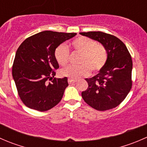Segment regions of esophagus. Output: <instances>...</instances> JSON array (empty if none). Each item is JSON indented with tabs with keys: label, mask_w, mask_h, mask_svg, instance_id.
Here are the masks:
<instances>
[{
	"label": "esophagus",
	"mask_w": 147,
	"mask_h": 147,
	"mask_svg": "<svg viewBox=\"0 0 147 147\" xmlns=\"http://www.w3.org/2000/svg\"><path fill=\"white\" fill-rule=\"evenodd\" d=\"M76 82H77V80H75L72 79V78H68V82H69V84H73V83H75Z\"/></svg>",
	"instance_id": "obj_1"
}]
</instances>
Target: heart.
Here are the masks:
<instances>
[{"label": "heart", "instance_id": "obj_1", "mask_svg": "<svg viewBox=\"0 0 147 147\" xmlns=\"http://www.w3.org/2000/svg\"><path fill=\"white\" fill-rule=\"evenodd\" d=\"M74 53H79L78 67H67L61 70L63 76L72 79H79L88 76L90 70L94 73L100 72L104 67L108 58L106 47L98 44L92 39L84 36L75 38L71 42ZM55 57L60 66L65 67L69 63V51L64 44L58 45L55 51Z\"/></svg>", "mask_w": 147, "mask_h": 147}]
</instances>
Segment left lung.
I'll list each match as a JSON object with an SVG mask.
<instances>
[{
  "label": "left lung",
  "mask_w": 147,
  "mask_h": 147,
  "mask_svg": "<svg viewBox=\"0 0 147 147\" xmlns=\"http://www.w3.org/2000/svg\"><path fill=\"white\" fill-rule=\"evenodd\" d=\"M106 47L108 58L97 75L85 80L88 87L82 92L84 101L98 111L113 109L124 101L132 87V60L124 42L100 31L80 32Z\"/></svg>",
  "instance_id": "8db88e82"
}]
</instances>
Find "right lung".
<instances>
[{
  "label": "right lung",
  "instance_id": "1",
  "mask_svg": "<svg viewBox=\"0 0 147 147\" xmlns=\"http://www.w3.org/2000/svg\"><path fill=\"white\" fill-rule=\"evenodd\" d=\"M75 35V32L45 30L26 38L19 46L12 74L19 97L28 107L45 112L62 100L68 82L66 77L53 79L59 68L55 51Z\"/></svg>",
  "mask_w": 147,
  "mask_h": 147
}]
</instances>
